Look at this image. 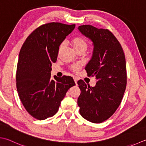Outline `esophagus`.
Listing matches in <instances>:
<instances>
[{
    "instance_id": "obj_1",
    "label": "esophagus",
    "mask_w": 146,
    "mask_h": 146,
    "mask_svg": "<svg viewBox=\"0 0 146 146\" xmlns=\"http://www.w3.org/2000/svg\"><path fill=\"white\" fill-rule=\"evenodd\" d=\"M73 79H74V81H75V84H76V85H77V82H78V78H77V77H76V76H75V77H73Z\"/></svg>"
}]
</instances>
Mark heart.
<instances>
[{
  "label": "heart",
  "instance_id": "1",
  "mask_svg": "<svg viewBox=\"0 0 146 146\" xmlns=\"http://www.w3.org/2000/svg\"><path fill=\"white\" fill-rule=\"evenodd\" d=\"M72 45L75 48L76 52H78L79 50H82V49H86L88 47V43L87 40L82 36H76L74 38L72 41ZM64 45V43H62V44L60 45L59 46V50H61L62 48H63ZM71 69L73 71H77L80 69V65L78 64H75L71 66Z\"/></svg>",
  "mask_w": 146,
  "mask_h": 146
}]
</instances>
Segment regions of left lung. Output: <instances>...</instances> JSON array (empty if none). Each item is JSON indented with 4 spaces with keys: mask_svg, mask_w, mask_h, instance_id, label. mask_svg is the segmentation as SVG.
<instances>
[{
    "mask_svg": "<svg viewBox=\"0 0 146 146\" xmlns=\"http://www.w3.org/2000/svg\"><path fill=\"white\" fill-rule=\"evenodd\" d=\"M80 31L93 42L92 59L85 67L88 76H96L95 87L78 81L80 95V113L94 123L106 120L120 104L127 86L126 61L123 50L115 36L108 29L82 25Z\"/></svg>",
    "mask_w": 146,
    "mask_h": 146,
    "instance_id": "obj_1",
    "label": "left lung"
}]
</instances>
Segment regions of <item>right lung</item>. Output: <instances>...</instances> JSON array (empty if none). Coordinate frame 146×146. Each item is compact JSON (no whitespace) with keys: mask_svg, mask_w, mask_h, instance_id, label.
I'll use <instances>...</instances> for the list:
<instances>
[{"mask_svg":"<svg viewBox=\"0 0 146 146\" xmlns=\"http://www.w3.org/2000/svg\"><path fill=\"white\" fill-rule=\"evenodd\" d=\"M75 27L55 22L42 25L27 37L20 50L17 90L27 112L39 120L56 115L67 91L75 85L71 76H54L53 80L50 76L59 45Z\"/></svg>","mask_w":146,"mask_h":146,"instance_id":"add662e5","label":"right lung"}]
</instances>
